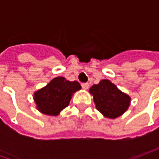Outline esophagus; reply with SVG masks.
<instances>
[{"mask_svg":"<svg viewBox=\"0 0 159 159\" xmlns=\"http://www.w3.org/2000/svg\"><path fill=\"white\" fill-rule=\"evenodd\" d=\"M81 87H82V89H84V90H87V89L89 88V85L88 83H83L82 85H81Z\"/></svg>","mask_w":159,"mask_h":159,"instance_id":"34e87169","label":"esophagus"}]
</instances>
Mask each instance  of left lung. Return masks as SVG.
<instances>
[{"instance_id":"1","label":"left lung","mask_w":159,"mask_h":159,"mask_svg":"<svg viewBox=\"0 0 159 159\" xmlns=\"http://www.w3.org/2000/svg\"><path fill=\"white\" fill-rule=\"evenodd\" d=\"M89 93L93 95L95 108L107 119H116L127 111L131 97L120 91L109 80L93 85Z\"/></svg>"}]
</instances>
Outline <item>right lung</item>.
I'll return each mask as SVG.
<instances>
[{"label":"right lung","instance_id":"right-lung-1","mask_svg":"<svg viewBox=\"0 0 159 159\" xmlns=\"http://www.w3.org/2000/svg\"><path fill=\"white\" fill-rule=\"evenodd\" d=\"M81 89L78 81H69L64 77L53 79L44 88L34 92L36 109L45 115L57 116L69 105L72 95Z\"/></svg>","mask_w":159,"mask_h":159}]
</instances>
